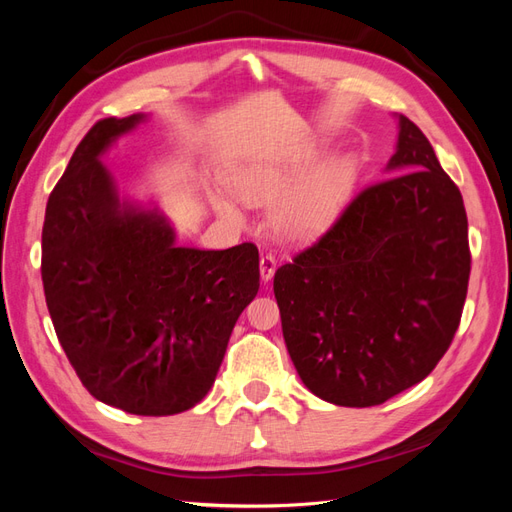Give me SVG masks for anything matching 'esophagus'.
<instances>
[{"mask_svg":"<svg viewBox=\"0 0 512 512\" xmlns=\"http://www.w3.org/2000/svg\"><path fill=\"white\" fill-rule=\"evenodd\" d=\"M275 269H277V260H275L273 254H265V256L260 258V275H262V280L269 282L271 277L275 275Z\"/></svg>","mask_w":512,"mask_h":512,"instance_id":"esophagus-1","label":"esophagus"}]
</instances>
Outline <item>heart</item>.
<instances>
[{"label":"heart","mask_w":512,"mask_h":512,"mask_svg":"<svg viewBox=\"0 0 512 512\" xmlns=\"http://www.w3.org/2000/svg\"><path fill=\"white\" fill-rule=\"evenodd\" d=\"M307 164L309 160H299L288 168L267 173L252 185H247L245 198L252 200V203H265V200H275L290 194L297 188L303 168H307ZM350 179L352 170L346 162H335L329 168H324L301 192L286 200L284 207L277 211V224L294 237L312 235V232L320 230L324 224H329L339 205H342ZM220 207L226 211L230 209V205L222 198Z\"/></svg>","instance_id":"obj_1"}]
</instances>
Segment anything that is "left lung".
<instances>
[{
  "label": "left lung",
  "instance_id": "obj_1",
  "mask_svg": "<svg viewBox=\"0 0 512 512\" xmlns=\"http://www.w3.org/2000/svg\"><path fill=\"white\" fill-rule=\"evenodd\" d=\"M386 170L273 280L290 359L335 406H378L427 378L468 294L461 192L404 115Z\"/></svg>",
  "mask_w": 512,
  "mask_h": 512
}]
</instances>
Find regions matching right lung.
<instances>
[{
	"instance_id": "1",
	"label": "right lung",
	"mask_w": 512,
	"mask_h": 512,
	"mask_svg": "<svg viewBox=\"0 0 512 512\" xmlns=\"http://www.w3.org/2000/svg\"><path fill=\"white\" fill-rule=\"evenodd\" d=\"M145 115L106 117L74 149L46 203L42 284L85 389L138 416L194 408L260 286L258 247L177 245L158 209L121 200L98 160Z\"/></svg>"
}]
</instances>
